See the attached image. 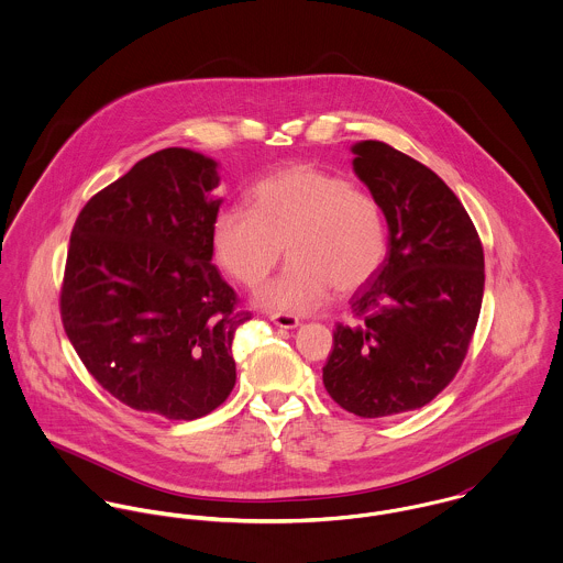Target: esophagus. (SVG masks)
Returning a JSON list of instances; mask_svg holds the SVG:
<instances>
[{"label": "esophagus", "mask_w": 563, "mask_h": 563, "mask_svg": "<svg viewBox=\"0 0 563 563\" xmlns=\"http://www.w3.org/2000/svg\"><path fill=\"white\" fill-rule=\"evenodd\" d=\"M271 321L275 322L282 329H297L299 327V319L290 317V314H273Z\"/></svg>", "instance_id": "esophagus-1"}]
</instances>
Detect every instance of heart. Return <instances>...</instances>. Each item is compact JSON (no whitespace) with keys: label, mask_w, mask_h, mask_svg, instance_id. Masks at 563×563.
I'll return each mask as SVG.
<instances>
[{"label":"heart","mask_w":563,"mask_h":563,"mask_svg":"<svg viewBox=\"0 0 563 563\" xmlns=\"http://www.w3.org/2000/svg\"><path fill=\"white\" fill-rule=\"evenodd\" d=\"M251 206H225L212 221L221 266L255 290L286 251L290 264L260 290L257 303L279 314H310L333 288L366 286L388 255L379 201L342 175L314 164L279 168L249 190Z\"/></svg>","instance_id":"heart-1"}]
</instances>
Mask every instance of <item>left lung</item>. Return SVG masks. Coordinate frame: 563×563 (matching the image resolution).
I'll return each instance as SVG.
<instances>
[{
	"instance_id": "1",
	"label": "left lung",
	"mask_w": 563,
	"mask_h": 563,
	"mask_svg": "<svg viewBox=\"0 0 563 563\" xmlns=\"http://www.w3.org/2000/svg\"><path fill=\"white\" fill-rule=\"evenodd\" d=\"M351 152L384 210L388 255L351 299L357 321L335 327L322 384L346 411L382 418L427 405L460 371L482 312L483 246L431 168L379 141Z\"/></svg>"
}]
</instances>
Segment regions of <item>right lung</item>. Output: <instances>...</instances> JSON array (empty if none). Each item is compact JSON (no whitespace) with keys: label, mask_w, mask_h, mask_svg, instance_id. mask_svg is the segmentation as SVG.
Listing matches in <instances>:
<instances>
[{"label":"right lung","mask_w":563,"mask_h":563,"mask_svg":"<svg viewBox=\"0 0 563 563\" xmlns=\"http://www.w3.org/2000/svg\"><path fill=\"white\" fill-rule=\"evenodd\" d=\"M219 162L168 147L97 192L71 232L65 331L114 399L195 420L236 384L232 342L251 319L212 264Z\"/></svg>","instance_id":"right-lung-1"}]
</instances>
